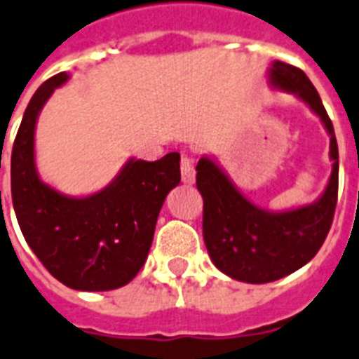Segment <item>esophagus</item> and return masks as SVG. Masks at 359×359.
I'll list each match as a JSON object with an SVG mask.
<instances>
[{"label": "esophagus", "instance_id": "esophagus-1", "mask_svg": "<svg viewBox=\"0 0 359 359\" xmlns=\"http://www.w3.org/2000/svg\"><path fill=\"white\" fill-rule=\"evenodd\" d=\"M194 177H196V170H194V165H192V159L189 156H183L182 158V182L191 185L194 183Z\"/></svg>", "mask_w": 359, "mask_h": 359}]
</instances>
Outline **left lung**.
Here are the masks:
<instances>
[{"mask_svg": "<svg viewBox=\"0 0 359 359\" xmlns=\"http://www.w3.org/2000/svg\"><path fill=\"white\" fill-rule=\"evenodd\" d=\"M273 90L301 99L321 119L330 135L332 174L310 205L268 211L255 205L215 159L198 161L196 187L203 198V240L212 264L242 283L264 284L297 271L316 257L332 226L337 201L339 154L332 121L304 71L275 60L268 69Z\"/></svg>", "mask_w": 359, "mask_h": 359, "instance_id": "8db88e82", "label": "left lung"}]
</instances>
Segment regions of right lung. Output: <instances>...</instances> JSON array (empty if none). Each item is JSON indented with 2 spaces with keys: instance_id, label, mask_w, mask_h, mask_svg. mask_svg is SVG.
Segmentation results:
<instances>
[{
  "instance_id": "1",
  "label": "right lung",
  "mask_w": 359,
  "mask_h": 359,
  "mask_svg": "<svg viewBox=\"0 0 359 359\" xmlns=\"http://www.w3.org/2000/svg\"><path fill=\"white\" fill-rule=\"evenodd\" d=\"M67 80L58 73L43 82L23 114L11 158L13 205L27 244L55 279L80 292H108L143 268L163 201L182 180L180 154L158 161L130 158L114 182L90 196H67L41 182L34 159L38 115Z\"/></svg>"
}]
</instances>
